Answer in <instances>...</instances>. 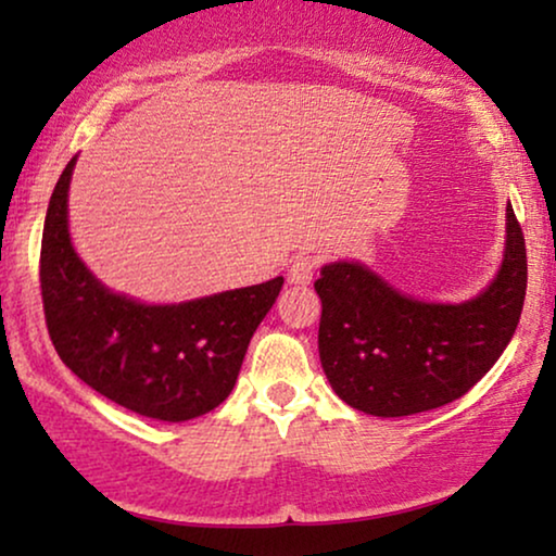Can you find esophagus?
<instances>
[{"instance_id": "obj_1", "label": "esophagus", "mask_w": 556, "mask_h": 556, "mask_svg": "<svg viewBox=\"0 0 556 556\" xmlns=\"http://www.w3.org/2000/svg\"><path fill=\"white\" fill-rule=\"evenodd\" d=\"M316 268H318L316 255H308V253L295 255L293 263H291V268H288V283L308 286L311 280H314Z\"/></svg>"}]
</instances>
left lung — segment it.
I'll return each instance as SVG.
<instances>
[{"label":"left lung","mask_w":556,"mask_h":556,"mask_svg":"<svg viewBox=\"0 0 556 556\" xmlns=\"http://www.w3.org/2000/svg\"><path fill=\"white\" fill-rule=\"evenodd\" d=\"M321 299L318 356L346 405L405 417L458 400L511 341L527 295V245L506 204V250L491 286L463 303L400 293L362 263H329L314 283Z\"/></svg>","instance_id":"1"}]
</instances>
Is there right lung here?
Returning <instances> with one entry per match:
<instances>
[{"label":"right lung","instance_id":"add662e5","mask_svg":"<svg viewBox=\"0 0 556 556\" xmlns=\"http://www.w3.org/2000/svg\"><path fill=\"white\" fill-rule=\"evenodd\" d=\"M73 166L75 159L52 189L42 230L40 288L52 346L83 382L131 413L164 422L210 413L232 392L283 278L172 306L109 291L67 232Z\"/></svg>","mask_w":556,"mask_h":556}]
</instances>
